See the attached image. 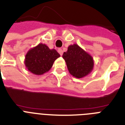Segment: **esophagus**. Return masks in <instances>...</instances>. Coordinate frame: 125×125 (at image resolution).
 Instances as JSON below:
<instances>
[{"label":"esophagus","mask_w":125,"mask_h":125,"mask_svg":"<svg viewBox=\"0 0 125 125\" xmlns=\"http://www.w3.org/2000/svg\"><path fill=\"white\" fill-rule=\"evenodd\" d=\"M58 52H59V54H60L61 56H62V54H63L62 49H58Z\"/></svg>","instance_id":"1"}]
</instances>
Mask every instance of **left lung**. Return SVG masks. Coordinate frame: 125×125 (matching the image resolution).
<instances>
[{
  "label": "left lung",
  "instance_id": "1",
  "mask_svg": "<svg viewBox=\"0 0 125 125\" xmlns=\"http://www.w3.org/2000/svg\"><path fill=\"white\" fill-rule=\"evenodd\" d=\"M72 76L76 78H82L92 72L94 68V60L91 54L81 48L78 44L68 47L62 56Z\"/></svg>",
  "mask_w": 125,
  "mask_h": 125
}]
</instances>
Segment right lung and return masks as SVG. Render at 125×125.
Instances as JSON below:
<instances>
[{"label":"right lung","instance_id":"1","mask_svg":"<svg viewBox=\"0 0 125 125\" xmlns=\"http://www.w3.org/2000/svg\"><path fill=\"white\" fill-rule=\"evenodd\" d=\"M60 54L55 49H50L45 44L39 43L27 51L24 64L27 70L35 75H42L51 69Z\"/></svg>","mask_w":125,"mask_h":125}]
</instances>
